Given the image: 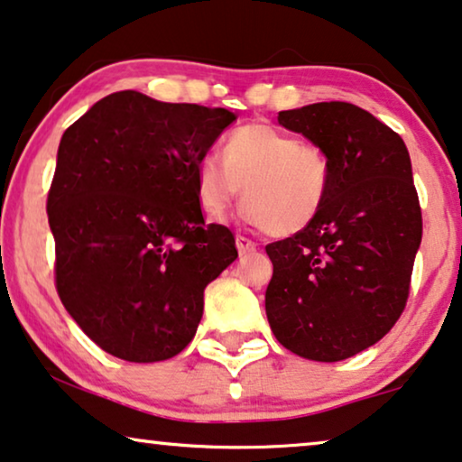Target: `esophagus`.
Wrapping results in <instances>:
<instances>
[{"instance_id":"34e87169","label":"esophagus","mask_w":462,"mask_h":462,"mask_svg":"<svg viewBox=\"0 0 462 462\" xmlns=\"http://www.w3.org/2000/svg\"><path fill=\"white\" fill-rule=\"evenodd\" d=\"M236 249H238V254H241V255H245V254H254V251L257 249V243L251 241V238H247V236L238 235V236H236Z\"/></svg>"}]
</instances>
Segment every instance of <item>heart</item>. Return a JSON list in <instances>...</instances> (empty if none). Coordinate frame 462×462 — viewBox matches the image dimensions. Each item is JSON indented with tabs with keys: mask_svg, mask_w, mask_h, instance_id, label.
Masks as SVG:
<instances>
[{
	"mask_svg": "<svg viewBox=\"0 0 462 462\" xmlns=\"http://www.w3.org/2000/svg\"><path fill=\"white\" fill-rule=\"evenodd\" d=\"M331 164L323 147L268 122L230 133L224 158L207 152L196 164V199L221 217L245 196V217L273 236H293L319 217L328 200Z\"/></svg>",
	"mask_w": 462,
	"mask_h": 462,
	"instance_id": "heart-1",
	"label": "heart"
}]
</instances>
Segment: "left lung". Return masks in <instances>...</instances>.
Returning <instances> with one entry per match:
<instances>
[{
  "label": "left lung",
  "instance_id": "8db88e82",
  "mask_svg": "<svg viewBox=\"0 0 462 462\" xmlns=\"http://www.w3.org/2000/svg\"><path fill=\"white\" fill-rule=\"evenodd\" d=\"M279 125L323 147L331 183L306 230L266 247V315L287 350L331 364L384 337L408 302L422 238L410 153L395 131L353 103L279 112Z\"/></svg>",
  "mask_w": 462,
  "mask_h": 462
}]
</instances>
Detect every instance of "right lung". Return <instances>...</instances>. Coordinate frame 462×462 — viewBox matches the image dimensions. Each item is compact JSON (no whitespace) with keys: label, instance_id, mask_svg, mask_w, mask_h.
I'll return each instance as SVG.
<instances>
[{"label":"right lung","instance_id":"1","mask_svg":"<svg viewBox=\"0 0 462 462\" xmlns=\"http://www.w3.org/2000/svg\"><path fill=\"white\" fill-rule=\"evenodd\" d=\"M235 120L122 90L63 133L46 205L54 279L106 353L153 364L192 342L205 287L238 257L232 232L205 224L196 164Z\"/></svg>","mask_w":462,"mask_h":462}]
</instances>
